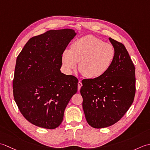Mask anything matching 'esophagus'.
<instances>
[{
  "mask_svg": "<svg viewBox=\"0 0 150 150\" xmlns=\"http://www.w3.org/2000/svg\"><path fill=\"white\" fill-rule=\"evenodd\" d=\"M81 86H82V83H81V81L80 80H79V81H78V91L80 90V88H81Z\"/></svg>",
  "mask_w": 150,
  "mask_h": 150,
  "instance_id": "34e87169",
  "label": "esophagus"
}]
</instances>
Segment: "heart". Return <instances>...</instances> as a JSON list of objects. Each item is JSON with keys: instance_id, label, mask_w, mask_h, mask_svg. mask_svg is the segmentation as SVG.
Segmentation results:
<instances>
[{"instance_id": "1", "label": "heart", "mask_w": 150, "mask_h": 150, "mask_svg": "<svg viewBox=\"0 0 150 150\" xmlns=\"http://www.w3.org/2000/svg\"><path fill=\"white\" fill-rule=\"evenodd\" d=\"M115 57L113 46L88 35L73 42L71 50H64L62 63L67 74H71L79 63V71L84 77L95 79L108 71Z\"/></svg>"}]
</instances>
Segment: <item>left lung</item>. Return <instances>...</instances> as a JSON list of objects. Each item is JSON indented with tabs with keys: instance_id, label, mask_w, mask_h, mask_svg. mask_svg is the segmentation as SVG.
<instances>
[{
	"instance_id": "1",
	"label": "left lung",
	"mask_w": 150,
	"mask_h": 150,
	"mask_svg": "<svg viewBox=\"0 0 150 150\" xmlns=\"http://www.w3.org/2000/svg\"><path fill=\"white\" fill-rule=\"evenodd\" d=\"M115 57L104 75L82 80L80 93L87 123L94 128L111 126L129 109L135 94V68L125 46L111 38Z\"/></svg>"
}]
</instances>
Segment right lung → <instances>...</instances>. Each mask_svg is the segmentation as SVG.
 <instances>
[{
	"instance_id": "right-lung-1",
	"label": "right lung",
	"mask_w": 150,
	"mask_h": 150,
	"mask_svg": "<svg viewBox=\"0 0 150 150\" xmlns=\"http://www.w3.org/2000/svg\"><path fill=\"white\" fill-rule=\"evenodd\" d=\"M76 35L72 29L49 30L30 39L17 56L14 100L23 117L36 126H59L77 93L78 79L60 71L62 54Z\"/></svg>"
}]
</instances>
